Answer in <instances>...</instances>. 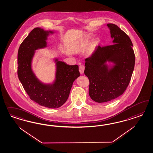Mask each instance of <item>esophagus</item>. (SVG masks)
Listing matches in <instances>:
<instances>
[{
  "instance_id": "esophagus-1",
  "label": "esophagus",
  "mask_w": 153,
  "mask_h": 153,
  "mask_svg": "<svg viewBox=\"0 0 153 153\" xmlns=\"http://www.w3.org/2000/svg\"><path fill=\"white\" fill-rule=\"evenodd\" d=\"M84 70H85V67L83 65H80L79 67V71L81 74H83L84 72Z\"/></svg>"
}]
</instances>
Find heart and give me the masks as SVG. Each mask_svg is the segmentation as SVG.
Wrapping results in <instances>:
<instances>
[{
	"instance_id": "b5f03b06",
	"label": "heart",
	"mask_w": 153,
	"mask_h": 153,
	"mask_svg": "<svg viewBox=\"0 0 153 153\" xmlns=\"http://www.w3.org/2000/svg\"><path fill=\"white\" fill-rule=\"evenodd\" d=\"M90 39V36L89 35H85L83 37H82L80 40L79 41V45L80 46L82 45L83 44H85V43H86L87 42H88L89 39Z\"/></svg>"
}]
</instances>
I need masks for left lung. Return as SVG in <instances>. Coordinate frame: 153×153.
Returning <instances> with one entry per match:
<instances>
[{
	"mask_svg": "<svg viewBox=\"0 0 153 153\" xmlns=\"http://www.w3.org/2000/svg\"><path fill=\"white\" fill-rule=\"evenodd\" d=\"M111 45L96 48L85 59L84 73L90 81L88 94L97 102H109L120 96L130 83L135 56L128 36L117 25L108 23Z\"/></svg>",
	"mask_w": 153,
	"mask_h": 153,
	"instance_id": "left-lung-1",
	"label": "left lung"
}]
</instances>
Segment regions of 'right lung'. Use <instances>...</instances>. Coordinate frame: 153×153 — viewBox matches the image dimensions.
Listing matches in <instances>:
<instances>
[{"label":"right lung","mask_w":153,"mask_h":153,"mask_svg":"<svg viewBox=\"0 0 153 153\" xmlns=\"http://www.w3.org/2000/svg\"><path fill=\"white\" fill-rule=\"evenodd\" d=\"M51 30L40 27L33 28L19 46L18 51V76L30 99L39 105L49 108H58L68 99L76 79L79 76L77 65H68L54 58V79L45 83L37 78L33 70V60L35 51L47 47V40Z\"/></svg>","instance_id":"obj_1"}]
</instances>
